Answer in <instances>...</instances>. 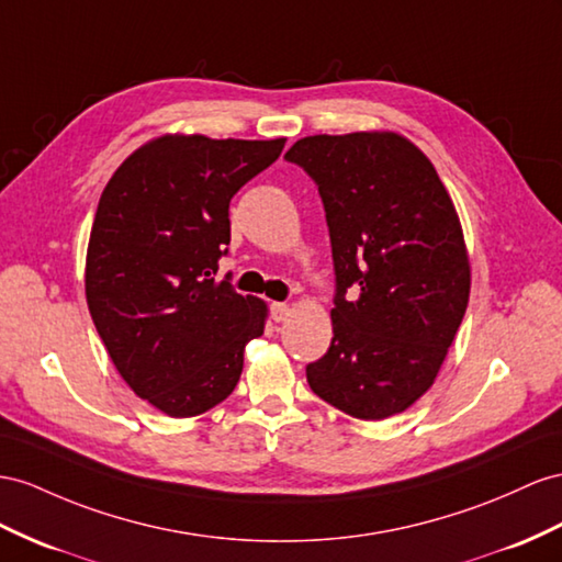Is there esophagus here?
<instances>
[{"label": "esophagus", "mask_w": 562, "mask_h": 562, "mask_svg": "<svg viewBox=\"0 0 562 562\" xmlns=\"http://www.w3.org/2000/svg\"><path fill=\"white\" fill-rule=\"evenodd\" d=\"M270 315H272V321H276V323H284L292 315V308L286 304H272Z\"/></svg>", "instance_id": "1"}]
</instances>
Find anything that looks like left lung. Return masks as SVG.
Returning <instances> with one entry per match:
<instances>
[{
  "label": "left lung",
  "mask_w": 562,
  "mask_h": 562,
  "mask_svg": "<svg viewBox=\"0 0 562 562\" xmlns=\"http://www.w3.org/2000/svg\"><path fill=\"white\" fill-rule=\"evenodd\" d=\"M284 158L318 184L333 241L335 337L306 366L311 390L358 420L404 413L435 384L468 308L453 201L396 133L313 135Z\"/></svg>",
  "instance_id": "8db88e82"
}]
</instances>
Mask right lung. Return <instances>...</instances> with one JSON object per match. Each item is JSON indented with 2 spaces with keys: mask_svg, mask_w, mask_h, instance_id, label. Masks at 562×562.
<instances>
[{
  "mask_svg": "<svg viewBox=\"0 0 562 562\" xmlns=\"http://www.w3.org/2000/svg\"><path fill=\"white\" fill-rule=\"evenodd\" d=\"M278 139L161 135L113 172L94 213L85 296L131 390L192 418L239 382L244 347L268 308L215 280L229 244V199L282 154Z\"/></svg>",
  "mask_w": 562,
  "mask_h": 562,
  "instance_id": "obj_1",
  "label": "right lung"
}]
</instances>
